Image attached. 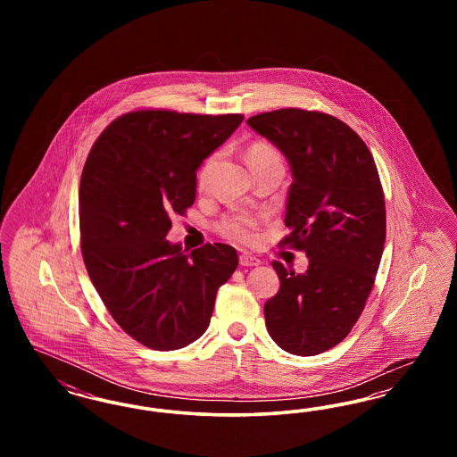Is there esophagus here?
I'll use <instances>...</instances> for the list:
<instances>
[{"label": "esophagus", "mask_w": 457, "mask_h": 457, "mask_svg": "<svg viewBox=\"0 0 457 457\" xmlns=\"http://www.w3.org/2000/svg\"><path fill=\"white\" fill-rule=\"evenodd\" d=\"M239 265H243V267H257V265H261V261L257 257L250 255V253H241L239 255Z\"/></svg>", "instance_id": "esophagus-1"}]
</instances>
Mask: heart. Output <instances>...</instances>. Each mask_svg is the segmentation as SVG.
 Wrapping results in <instances>:
<instances>
[{
  "label": "heart",
  "mask_w": 457,
  "mask_h": 457,
  "mask_svg": "<svg viewBox=\"0 0 457 457\" xmlns=\"http://www.w3.org/2000/svg\"><path fill=\"white\" fill-rule=\"evenodd\" d=\"M248 162L252 168L259 166V164H267V162H281L279 154L276 153L270 145L265 144H253L248 149ZM283 164V162H281ZM218 166V154L209 155L198 173H196V187L198 190H207L212 179V174L216 171ZM255 228H257V220L246 214H235L229 218L224 219L219 224V231L226 237V238L235 239L239 243H252L255 239Z\"/></svg>",
  "instance_id": "1"
}]
</instances>
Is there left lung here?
Segmentation results:
<instances>
[{
    "label": "left lung",
    "instance_id": "1",
    "mask_svg": "<svg viewBox=\"0 0 457 457\" xmlns=\"http://www.w3.org/2000/svg\"><path fill=\"white\" fill-rule=\"evenodd\" d=\"M246 123L289 162L281 245L308 257L303 274L272 262L281 287L263 306L265 326L279 348L313 356L348 336L375 283L386 243L378 171L360 135L326 112L278 109Z\"/></svg>",
    "mask_w": 457,
    "mask_h": 457
}]
</instances>
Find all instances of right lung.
Returning <instances> with one entry per match:
<instances>
[{"mask_svg":"<svg viewBox=\"0 0 457 457\" xmlns=\"http://www.w3.org/2000/svg\"><path fill=\"white\" fill-rule=\"evenodd\" d=\"M241 121V114L131 111L88 153L79 190L82 257L111 317L147 348L196 341L238 267L229 245L185 253L166 235L170 218L195 202L196 170Z\"/></svg>","mask_w":457,"mask_h":457,"instance_id":"obj_1","label":"right lung"}]
</instances>
